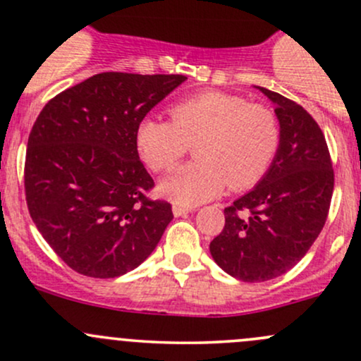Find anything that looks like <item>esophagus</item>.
Listing matches in <instances>:
<instances>
[{"label":"esophagus","instance_id":"34e87169","mask_svg":"<svg viewBox=\"0 0 361 361\" xmlns=\"http://www.w3.org/2000/svg\"><path fill=\"white\" fill-rule=\"evenodd\" d=\"M193 209L192 207H185V205H173V214H174V217H183V216H187V214H190L192 212Z\"/></svg>","mask_w":361,"mask_h":361}]
</instances>
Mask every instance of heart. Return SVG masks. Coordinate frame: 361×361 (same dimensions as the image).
<instances>
[{"label":"heart","mask_w":361,"mask_h":361,"mask_svg":"<svg viewBox=\"0 0 361 361\" xmlns=\"http://www.w3.org/2000/svg\"><path fill=\"white\" fill-rule=\"evenodd\" d=\"M171 121L147 118L137 128V149L152 171H169L195 144L197 161L181 166L159 183V193L178 205H199L252 188L271 168L281 145V125L269 106L236 94L204 90L178 101Z\"/></svg>","instance_id":"b5f03b06"}]
</instances>
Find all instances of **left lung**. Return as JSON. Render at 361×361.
Listing matches in <instances>:
<instances>
[{"label": "left lung", "mask_w": 361, "mask_h": 361, "mask_svg": "<svg viewBox=\"0 0 361 361\" xmlns=\"http://www.w3.org/2000/svg\"><path fill=\"white\" fill-rule=\"evenodd\" d=\"M274 102L281 145L257 187L224 209L211 255L245 283L274 279L295 267L326 224L334 171L322 130L291 99L257 87Z\"/></svg>", "instance_id": "obj_1"}]
</instances>
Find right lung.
Listing matches in <instances>:
<instances>
[{
    "label": "right lung",
    "mask_w": 361,
    "mask_h": 361,
    "mask_svg": "<svg viewBox=\"0 0 361 361\" xmlns=\"http://www.w3.org/2000/svg\"><path fill=\"white\" fill-rule=\"evenodd\" d=\"M185 80L97 73L51 99L35 120L27 142V207L78 274L109 279L133 271L171 223V204L145 197L154 180L138 157L137 128Z\"/></svg>",
    "instance_id": "add662e5"
}]
</instances>
